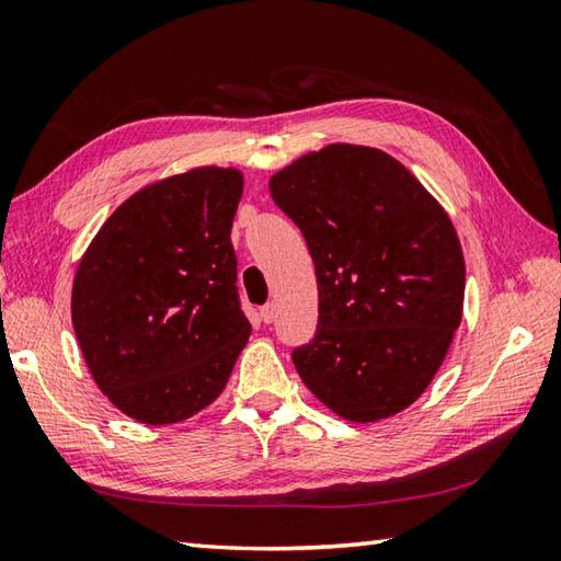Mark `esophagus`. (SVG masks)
Returning a JSON list of instances; mask_svg holds the SVG:
<instances>
[{
  "label": "esophagus",
  "instance_id": "34e87169",
  "mask_svg": "<svg viewBox=\"0 0 561 561\" xmlns=\"http://www.w3.org/2000/svg\"><path fill=\"white\" fill-rule=\"evenodd\" d=\"M260 318H262V323H274V318H277V304L274 301H270V304H265L260 308Z\"/></svg>",
  "mask_w": 561,
  "mask_h": 561
}]
</instances>
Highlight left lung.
I'll use <instances>...</instances> for the list:
<instances>
[{
    "instance_id": "left-lung-1",
    "label": "left lung",
    "mask_w": 561,
    "mask_h": 561,
    "mask_svg": "<svg viewBox=\"0 0 561 561\" xmlns=\"http://www.w3.org/2000/svg\"><path fill=\"white\" fill-rule=\"evenodd\" d=\"M318 279L316 337L291 359L342 420L378 422L432 383L462 318L465 260L446 209L390 153L328 145L270 178Z\"/></svg>"
}]
</instances>
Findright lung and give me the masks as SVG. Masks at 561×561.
Listing matches in <instances>:
<instances>
[{"instance_id": "right-lung-1", "label": "right lung", "mask_w": 561, "mask_h": 561, "mask_svg": "<svg viewBox=\"0 0 561 561\" xmlns=\"http://www.w3.org/2000/svg\"><path fill=\"white\" fill-rule=\"evenodd\" d=\"M241 195L238 169L163 178L127 197L79 262L71 323L83 362L141 424L205 410L248 344L231 245Z\"/></svg>"}]
</instances>
